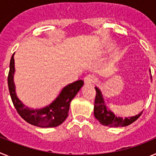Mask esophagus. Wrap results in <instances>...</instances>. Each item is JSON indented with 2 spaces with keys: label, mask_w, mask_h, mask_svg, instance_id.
<instances>
[{
  "label": "esophagus",
  "mask_w": 156,
  "mask_h": 156,
  "mask_svg": "<svg viewBox=\"0 0 156 156\" xmlns=\"http://www.w3.org/2000/svg\"><path fill=\"white\" fill-rule=\"evenodd\" d=\"M96 80H97L96 76L94 75H92V74L87 75L84 77V83L86 84H91V83H94Z\"/></svg>",
  "instance_id": "esophagus-1"
}]
</instances>
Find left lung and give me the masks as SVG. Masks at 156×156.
<instances>
[{
    "label": "left lung",
    "instance_id": "left-lung-1",
    "mask_svg": "<svg viewBox=\"0 0 156 156\" xmlns=\"http://www.w3.org/2000/svg\"><path fill=\"white\" fill-rule=\"evenodd\" d=\"M95 90H96V96H95L94 114L95 118L104 126H110V127L128 126L137 120L142 114V112H140V113L136 115L135 116L124 117V118L117 116L106 106L101 90L98 87H95Z\"/></svg>",
    "mask_w": 156,
    "mask_h": 156
}]
</instances>
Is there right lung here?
I'll return each mask as SVG.
<instances>
[{
  "instance_id": "obj_1",
  "label": "right lung",
  "mask_w": 156,
  "mask_h": 156,
  "mask_svg": "<svg viewBox=\"0 0 156 156\" xmlns=\"http://www.w3.org/2000/svg\"><path fill=\"white\" fill-rule=\"evenodd\" d=\"M14 54L10 61L8 84L11 98L18 113L25 121L40 127H55L62 124L68 116L71 101L80 90L83 85V81L80 80L65 87L55 100L44 108L39 109L30 108L25 106L16 95L13 80L15 73Z\"/></svg>"
}]
</instances>
